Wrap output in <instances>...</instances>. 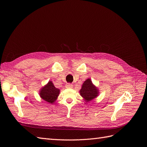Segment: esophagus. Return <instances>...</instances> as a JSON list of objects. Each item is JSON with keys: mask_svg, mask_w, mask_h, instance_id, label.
Here are the masks:
<instances>
[{"mask_svg": "<svg viewBox=\"0 0 147 147\" xmlns=\"http://www.w3.org/2000/svg\"><path fill=\"white\" fill-rule=\"evenodd\" d=\"M65 87L67 88H72L73 87V85L71 83H67V84H66Z\"/></svg>", "mask_w": 147, "mask_h": 147, "instance_id": "obj_1", "label": "esophagus"}]
</instances>
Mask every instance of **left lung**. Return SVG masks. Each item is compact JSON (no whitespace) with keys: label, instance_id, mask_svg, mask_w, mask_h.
<instances>
[{"label":"left lung","instance_id":"obj_1","mask_svg":"<svg viewBox=\"0 0 147 147\" xmlns=\"http://www.w3.org/2000/svg\"><path fill=\"white\" fill-rule=\"evenodd\" d=\"M80 93L83 98L88 102L91 101L97 96L98 90L93 85L91 80L89 78L83 83Z\"/></svg>","mask_w":147,"mask_h":147}]
</instances>
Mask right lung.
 I'll return each instance as SVG.
<instances>
[{
    "label": "right lung",
    "mask_w": 147,
    "mask_h": 147,
    "mask_svg": "<svg viewBox=\"0 0 147 147\" xmlns=\"http://www.w3.org/2000/svg\"><path fill=\"white\" fill-rule=\"evenodd\" d=\"M59 90L55 87L51 82H49L45 86L42 88L40 93L42 98L49 103H53L59 96Z\"/></svg>",
    "instance_id": "obj_1"
}]
</instances>
